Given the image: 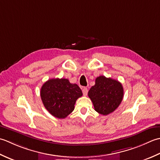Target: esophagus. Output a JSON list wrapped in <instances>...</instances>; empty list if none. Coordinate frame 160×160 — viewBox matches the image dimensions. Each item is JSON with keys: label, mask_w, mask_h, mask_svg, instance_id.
Returning a JSON list of instances; mask_svg holds the SVG:
<instances>
[{"label": "esophagus", "mask_w": 160, "mask_h": 160, "mask_svg": "<svg viewBox=\"0 0 160 160\" xmlns=\"http://www.w3.org/2000/svg\"><path fill=\"white\" fill-rule=\"evenodd\" d=\"M82 92H83V95H84V96H86L87 94H88V89H87V88L83 87V89H82Z\"/></svg>", "instance_id": "esophagus-1"}]
</instances>
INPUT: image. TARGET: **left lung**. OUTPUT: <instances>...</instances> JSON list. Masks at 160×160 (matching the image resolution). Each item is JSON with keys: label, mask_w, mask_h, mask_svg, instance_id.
Segmentation results:
<instances>
[{"label": "left lung", "mask_w": 160, "mask_h": 160, "mask_svg": "<svg viewBox=\"0 0 160 160\" xmlns=\"http://www.w3.org/2000/svg\"><path fill=\"white\" fill-rule=\"evenodd\" d=\"M88 97L94 110L103 115L112 112L118 108L123 97V88L119 81L111 78L99 76L91 87Z\"/></svg>", "instance_id": "1"}]
</instances>
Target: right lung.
<instances>
[{"label":"right lung","mask_w":160,"mask_h":160,"mask_svg":"<svg viewBox=\"0 0 160 160\" xmlns=\"http://www.w3.org/2000/svg\"><path fill=\"white\" fill-rule=\"evenodd\" d=\"M83 95L82 91L75 83L67 79H51L42 86L41 97L43 105L52 115L64 119L74 109L78 98Z\"/></svg>","instance_id":"1"}]
</instances>
